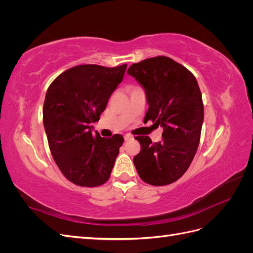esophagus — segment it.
Returning a JSON list of instances; mask_svg holds the SVG:
<instances>
[{
    "label": "esophagus",
    "mask_w": 253,
    "mask_h": 253,
    "mask_svg": "<svg viewBox=\"0 0 253 253\" xmlns=\"http://www.w3.org/2000/svg\"><path fill=\"white\" fill-rule=\"evenodd\" d=\"M132 139H133V136L132 135H129V134L125 135V140L126 141H129V140H132Z\"/></svg>",
    "instance_id": "34e87169"
}]
</instances>
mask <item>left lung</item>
<instances>
[{
    "label": "left lung",
    "instance_id": "8db88e82",
    "mask_svg": "<svg viewBox=\"0 0 253 253\" xmlns=\"http://www.w3.org/2000/svg\"><path fill=\"white\" fill-rule=\"evenodd\" d=\"M143 86L149 109L144 120L164 127L163 139L137 136L140 152L134 157L139 177L152 186H166L186 173L201 140L204 104L200 86L185 66L158 56L128 67Z\"/></svg>",
    "mask_w": 253,
    "mask_h": 253
}]
</instances>
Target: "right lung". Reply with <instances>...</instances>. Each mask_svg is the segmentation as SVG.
<instances>
[{"mask_svg":"<svg viewBox=\"0 0 253 253\" xmlns=\"http://www.w3.org/2000/svg\"><path fill=\"white\" fill-rule=\"evenodd\" d=\"M126 64L105 67L84 64L70 68L51 82L43 105L49 150L60 171L80 187L109 180L125 139L91 133L109 99L124 79Z\"/></svg>","mask_w":253,"mask_h":253,"instance_id":"add662e5","label":"right lung"}]
</instances>
